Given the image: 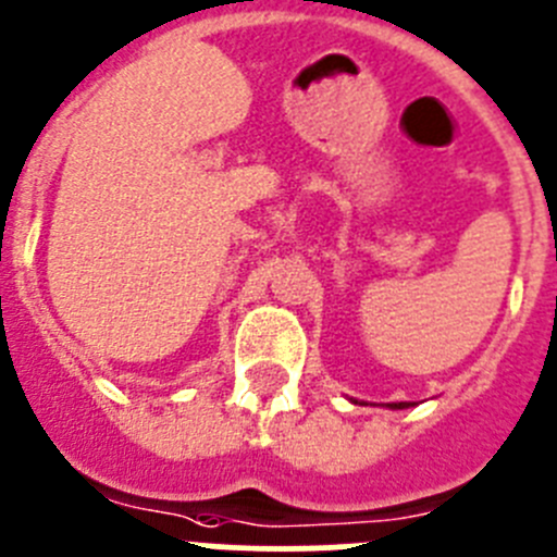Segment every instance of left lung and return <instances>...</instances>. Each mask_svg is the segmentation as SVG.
Wrapping results in <instances>:
<instances>
[{
  "label": "left lung",
  "instance_id": "1",
  "mask_svg": "<svg viewBox=\"0 0 557 557\" xmlns=\"http://www.w3.org/2000/svg\"><path fill=\"white\" fill-rule=\"evenodd\" d=\"M350 403H359L350 397ZM359 406H367V403H359ZM408 406H417V403H386V408H408Z\"/></svg>",
  "mask_w": 557,
  "mask_h": 557
}]
</instances>
